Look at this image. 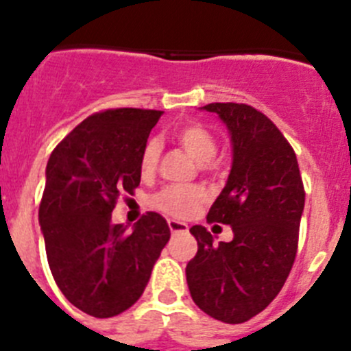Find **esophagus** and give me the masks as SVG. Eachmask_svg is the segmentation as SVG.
<instances>
[{
  "instance_id": "esophagus-1",
  "label": "esophagus",
  "mask_w": 351,
  "mask_h": 351,
  "mask_svg": "<svg viewBox=\"0 0 351 351\" xmlns=\"http://www.w3.org/2000/svg\"><path fill=\"white\" fill-rule=\"evenodd\" d=\"M169 228H170V232H172L173 235H176V234H188V225H186V223L173 221V219H170Z\"/></svg>"
}]
</instances>
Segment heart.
Returning <instances> with one entry per match:
<instances>
[{"label": "heart", "mask_w": 351, "mask_h": 351, "mask_svg": "<svg viewBox=\"0 0 351 351\" xmlns=\"http://www.w3.org/2000/svg\"><path fill=\"white\" fill-rule=\"evenodd\" d=\"M176 138L182 145L186 153L190 154L198 163H207L216 154V138L206 126L198 123L184 125L176 132ZM161 145L158 141H149L145 144L141 156V170L144 176H149L156 170L160 160ZM204 191L200 188H188V186H169L154 197L153 204L161 213L169 214L172 218H190L197 213L200 204L204 202Z\"/></svg>", "instance_id": "1"}]
</instances>
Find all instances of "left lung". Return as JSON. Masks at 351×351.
Here are the masks:
<instances>
[{"mask_svg":"<svg viewBox=\"0 0 351 351\" xmlns=\"http://www.w3.org/2000/svg\"><path fill=\"white\" fill-rule=\"evenodd\" d=\"M218 114L232 142V169L207 221L230 225V243H214L195 225L198 251L186 281L198 308L225 324H243L267 308L291 271L304 210L299 163L283 133L244 104L200 107Z\"/></svg>","mask_w":351,"mask_h":351,"instance_id":"8db88e82","label":"left lung"}]
</instances>
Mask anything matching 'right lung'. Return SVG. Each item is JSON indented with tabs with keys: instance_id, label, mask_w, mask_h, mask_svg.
<instances>
[{
	"instance_id": "obj_1",
	"label": "right lung",
	"mask_w": 351,
	"mask_h": 351,
	"mask_svg": "<svg viewBox=\"0 0 351 351\" xmlns=\"http://www.w3.org/2000/svg\"><path fill=\"white\" fill-rule=\"evenodd\" d=\"M161 110L108 108L56 145L38 209L49 267L80 311L110 318L141 299L170 239L165 218L145 213L133 230L114 225L123 193L141 184V156Z\"/></svg>"
}]
</instances>
